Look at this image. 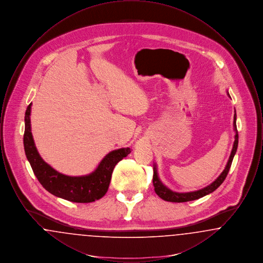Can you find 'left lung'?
Here are the masks:
<instances>
[{"mask_svg": "<svg viewBox=\"0 0 263 263\" xmlns=\"http://www.w3.org/2000/svg\"><path fill=\"white\" fill-rule=\"evenodd\" d=\"M228 96L230 97L229 92ZM231 98V97H230ZM234 130L236 132L235 135V142L233 145V149L231 152L230 158L228 160V163L226 164L225 170L222 172V174L219 175L211 184L207 185L206 187L202 188L199 190H195V191H191V192H175L171 190L170 188L166 187L163 182L161 181L159 175H158V170H157V163L154 164V175H153V184L155 187V191L156 193L164 201H168V202H187V201L196 200L199 199L203 196H206L210 193H212L213 191H215L217 188L219 187L225 180L227 175L230 171L231 164L233 162V159L237 153V149H238V130H237V114H236V110H235V114H234Z\"/></svg>", "mask_w": 263, "mask_h": 263, "instance_id": "left-lung-1", "label": "left lung"}]
</instances>
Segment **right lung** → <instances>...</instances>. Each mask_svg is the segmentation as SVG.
Returning a JSON list of instances; mask_svg holds the SVG:
<instances>
[{"label": "right lung", "instance_id": "add662e5", "mask_svg": "<svg viewBox=\"0 0 263 263\" xmlns=\"http://www.w3.org/2000/svg\"><path fill=\"white\" fill-rule=\"evenodd\" d=\"M30 112L31 103L25 111L24 146L27 161L41 185L51 194L76 203H89L103 197L109 186L114 166L131 153V149L127 147L109 152L100 161L97 168L88 175H63L39 155L31 133Z\"/></svg>", "mask_w": 263, "mask_h": 263}]
</instances>
